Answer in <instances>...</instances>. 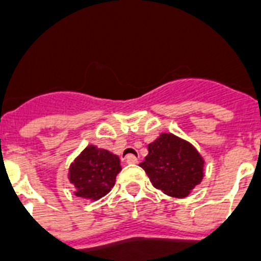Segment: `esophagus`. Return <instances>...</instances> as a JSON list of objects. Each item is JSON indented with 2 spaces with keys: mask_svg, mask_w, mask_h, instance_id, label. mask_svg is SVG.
<instances>
[{
  "mask_svg": "<svg viewBox=\"0 0 261 261\" xmlns=\"http://www.w3.org/2000/svg\"><path fill=\"white\" fill-rule=\"evenodd\" d=\"M124 161H126L127 164H137L138 163V157H135L134 154H128L124 157Z\"/></svg>",
  "mask_w": 261,
  "mask_h": 261,
  "instance_id": "1",
  "label": "esophagus"
}]
</instances>
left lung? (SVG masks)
<instances>
[{"mask_svg":"<svg viewBox=\"0 0 261 261\" xmlns=\"http://www.w3.org/2000/svg\"><path fill=\"white\" fill-rule=\"evenodd\" d=\"M149 154L139 164L151 184L173 198H186L204 176V160L192 143L163 133L147 145Z\"/></svg>","mask_w":261,"mask_h":261,"instance_id":"obj_1","label":"left lung"}]
</instances>
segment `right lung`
Instances as JSON below:
<instances>
[{
  "mask_svg": "<svg viewBox=\"0 0 261 261\" xmlns=\"http://www.w3.org/2000/svg\"><path fill=\"white\" fill-rule=\"evenodd\" d=\"M120 171L118 155L89 145L70 164L67 177L74 188L75 196L97 200L110 192Z\"/></svg>",
  "mask_w": 261,
  "mask_h": 261,
  "instance_id": "add662e5",
  "label": "right lung"
}]
</instances>
